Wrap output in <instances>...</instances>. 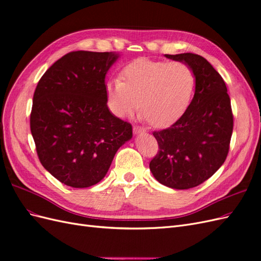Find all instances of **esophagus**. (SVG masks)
I'll use <instances>...</instances> for the list:
<instances>
[{"label":"esophagus","mask_w":261,"mask_h":261,"mask_svg":"<svg viewBox=\"0 0 261 261\" xmlns=\"http://www.w3.org/2000/svg\"><path fill=\"white\" fill-rule=\"evenodd\" d=\"M133 130H134V134H135V135H141V134L146 133V129L143 128V127H139V126H134Z\"/></svg>","instance_id":"1"}]
</instances>
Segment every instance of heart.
<instances>
[{"instance_id": "obj_1", "label": "heart", "mask_w": 261, "mask_h": 261, "mask_svg": "<svg viewBox=\"0 0 261 261\" xmlns=\"http://www.w3.org/2000/svg\"><path fill=\"white\" fill-rule=\"evenodd\" d=\"M121 79L114 78L106 86L111 112L127 117L141 112L150 124L165 128L181 118L195 93L194 70L183 62H162L137 59L126 65Z\"/></svg>"}]
</instances>
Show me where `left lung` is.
<instances>
[{"mask_svg": "<svg viewBox=\"0 0 261 261\" xmlns=\"http://www.w3.org/2000/svg\"><path fill=\"white\" fill-rule=\"evenodd\" d=\"M164 57L194 70L195 94L181 118L153 132L159 151L149 168L162 185L188 189L211 177L226 159L233 132L231 100L223 78L204 58L194 53Z\"/></svg>", "mask_w": 261, "mask_h": 261, "instance_id": "obj_1", "label": "left lung"}]
</instances>
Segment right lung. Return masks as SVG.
Instances as JSON below:
<instances>
[{"mask_svg": "<svg viewBox=\"0 0 261 261\" xmlns=\"http://www.w3.org/2000/svg\"><path fill=\"white\" fill-rule=\"evenodd\" d=\"M114 52L75 51L46 70L34 93L30 130L43 168L61 183L89 187L103 178L132 125L108 108L106 75Z\"/></svg>", "mask_w": 261, "mask_h": 261, "instance_id": "right-lung-1", "label": "right lung"}]
</instances>
